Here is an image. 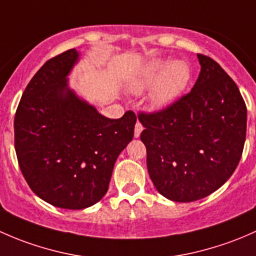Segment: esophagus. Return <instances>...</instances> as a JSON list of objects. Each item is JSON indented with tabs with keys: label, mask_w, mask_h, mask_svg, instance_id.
I'll return each instance as SVG.
<instances>
[{
	"label": "esophagus",
	"mask_w": 256,
	"mask_h": 256,
	"mask_svg": "<svg viewBox=\"0 0 256 256\" xmlns=\"http://www.w3.org/2000/svg\"><path fill=\"white\" fill-rule=\"evenodd\" d=\"M142 130H143V126H142L139 122H136V128H134V136H136V138H138V136H140Z\"/></svg>",
	"instance_id": "obj_1"
}]
</instances>
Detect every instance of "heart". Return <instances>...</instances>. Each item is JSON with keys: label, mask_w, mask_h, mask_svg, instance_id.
<instances>
[{"label": "heart", "mask_w": 256, "mask_h": 256, "mask_svg": "<svg viewBox=\"0 0 256 256\" xmlns=\"http://www.w3.org/2000/svg\"><path fill=\"white\" fill-rule=\"evenodd\" d=\"M192 78L190 65L185 62H172L168 59H154L144 70L136 84V91H143L154 84L152 102L156 107H165L185 92Z\"/></svg>", "instance_id": "heart-1"}]
</instances>
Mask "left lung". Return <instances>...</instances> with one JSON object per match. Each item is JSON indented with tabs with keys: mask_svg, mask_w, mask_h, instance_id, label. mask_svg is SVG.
I'll return each mask as SVG.
<instances>
[{
	"mask_svg": "<svg viewBox=\"0 0 256 256\" xmlns=\"http://www.w3.org/2000/svg\"><path fill=\"white\" fill-rule=\"evenodd\" d=\"M201 72L188 94L155 112H139L146 166L158 191L192 202L220 188L238 166L246 136V106L218 62L197 54Z\"/></svg>",
	"mask_w": 256,
	"mask_h": 256,
	"instance_id": "1",
	"label": "left lung"
}]
</instances>
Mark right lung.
<instances>
[{"label":"right lung","mask_w":256,"mask_h":256,"mask_svg":"<svg viewBox=\"0 0 256 256\" xmlns=\"http://www.w3.org/2000/svg\"><path fill=\"white\" fill-rule=\"evenodd\" d=\"M78 52L66 50L36 71L14 116V148L30 190L48 204L84 210L108 190L118 155L133 139L136 117L100 114L68 86Z\"/></svg>","instance_id":"1"}]
</instances>
